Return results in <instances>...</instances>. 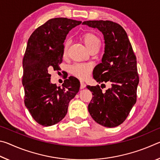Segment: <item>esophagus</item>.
<instances>
[{"mask_svg":"<svg viewBox=\"0 0 160 160\" xmlns=\"http://www.w3.org/2000/svg\"><path fill=\"white\" fill-rule=\"evenodd\" d=\"M86 87V84L84 81H80V89H84Z\"/></svg>","mask_w":160,"mask_h":160,"instance_id":"esophagus-1","label":"esophagus"}]
</instances>
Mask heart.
<instances>
[{"mask_svg": "<svg viewBox=\"0 0 160 160\" xmlns=\"http://www.w3.org/2000/svg\"><path fill=\"white\" fill-rule=\"evenodd\" d=\"M81 39L82 40L84 44L89 50L99 47V39L95 34L92 32H85L82 36ZM69 46V41L65 42L63 46V54L66 55L67 53L68 48ZM92 71V66L89 63H75L70 67V72L74 75L80 79H85L90 75Z\"/></svg>", "mask_w": 160, "mask_h": 160, "instance_id": "obj_1", "label": "heart"}]
</instances>
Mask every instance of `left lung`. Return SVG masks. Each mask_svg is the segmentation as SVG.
I'll list each match as a JSON object with an SVG mask.
<instances>
[{
  "label": "left lung",
  "instance_id": "1",
  "mask_svg": "<svg viewBox=\"0 0 160 160\" xmlns=\"http://www.w3.org/2000/svg\"><path fill=\"white\" fill-rule=\"evenodd\" d=\"M82 24L97 28L104 35V53L102 63L94 68L93 78L102 85L112 82V88L105 92L99 85L87 86L93 95L88 111L100 125L118 126L126 120L136 102L139 82L136 57L120 25L109 20H89Z\"/></svg>",
  "mask_w": 160,
  "mask_h": 160
}]
</instances>
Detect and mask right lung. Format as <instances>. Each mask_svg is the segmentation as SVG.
<instances>
[{"label":"right lung","mask_w":160,"mask_h":160,"mask_svg":"<svg viewBox=\"0 0 160 160\" xmlns=\"http://www.w3.org/2000/svg\"><path fill=\"white\" fill-rule=\"evenodd\" d=\"M82 22L66 18L48 20L29 38L23 58L25 104L37 122L50 126L66 116L69 102L80 89L76 78L69 77L62 87L51 82V70H59L63 43L70 30Z\"/></svg>","instance_id":"1"}]
</instances>
